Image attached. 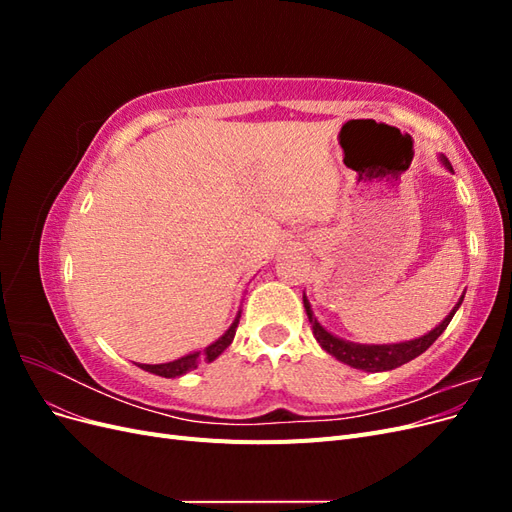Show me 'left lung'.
Returning a JSON list of instances; mask_svg holds the SVG:
<instances>
[{"label": "left lung", "instance_id": "8db88e82", "mask_svg": "<svg viewBox=\"0 0 512 512\" xmlns=\"http://www.w3.org/2000/svg\"><path fill=\"white\" fill-rule=\"evenodd\" d=\"M440 162L446 170H451L453 173V166L448 162L446 156H440ZM466 294V292H463ZM463 294L461 299L457 301V305L451 309V314H448L436 329H431L429 333L410 339V342H399V344H354V342H346V339L337 337L333 333H329L327 329L322 327V324L316 320L314 312H312V305H309L305 292H303V307H305V314L312 322V331L316 342L322 346V350H327L331 356H335L337 361H342L354 369H361V371H391L395 367H401L404 363L416 359L418 354H423L436 339L444 333V329L448 327V322L453 320L455 312L459 309V305L463 303Z\"/></svg>", "mask_w": 512, "mask_h": 512}]
</instances>
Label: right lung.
I'll return each mask as SVG.
<instances>
[{"mask_svg": "<svg viewBox=\"0 0 512 512\" xmlns=\"http://www.w3.org/2000/svg\"><path fill=\"white\" fill-rule=\"evenodd\" d=\"M239 318H241V309L237 312L235 320H232V324L228 327V331L215 339L213 344H209L205 350H196V352H190L181 356V359L177 361H170V363H160V365H138L141 369L149 371V374H156V376H162V378H177V376H183L188 374V371L196 369L200 363H211L218 359V356L232 344V339H235V333H237V327H239Z\"/></svg>", "mask_w": 512, "mask_h": 512, "instance_id": "obj_1", "label": "right lung"}]
</instances>
